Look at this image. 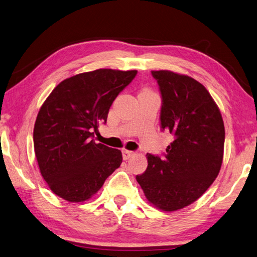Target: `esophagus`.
<instances>
[{"instance_id":"esophagus-1","label":"esophagus","mask_w":257,"mask_h":257,"mask_svg":"<svg viewBox=\"0 0 257 257\" xmlns=\"http://www.w3.org/2000/svg\"><path fill=\"white\" fill-rule=\"evenodd\" d=\"M122 154H123L124 161H127V159H130L131 157L134 156V152H131V151H127V150H123Z\"/></svg>"}]
</instances>
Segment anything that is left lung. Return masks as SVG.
<instances>
[{
  "label": "left lung",
  "instance_id": "left-lung-1",
  "mask_svg": "<svg viewBox=\"0 0 257 257\" xmlns=\"http://www.w3.org/2000/svg\"><path fill=\"white\" fill-rule=\"evenodd\" d=\"M161 90L163 131L173 135L165 157L147 154V169L136 180L151 204L177 211L198 200L219 175L224 124L204 85L169 70L152 71Z\"/></svg>",
  "mask_w": 257,
  "mask_h": 257
}]
</instances>
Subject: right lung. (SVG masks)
Instances as JSON below:
<instances>
[{
	"instance_id": "1",
	"label": "right lung",
	"mask_w": 257,
	"mask_h": 257,
	"mask_svg": "<svg viewBox=\"0 0 257 257\" xmlns=\"http://www.w3.org/2000/svg\"><path fill=\"white\" fill-rule=\"evenodd\" d=\"M138 70L98 69L65 79L51 91L34 126V150L50 190L69 202L98 192L122 163V153L92 140L118 93Z\"/></svg>"
}]
</instances>
